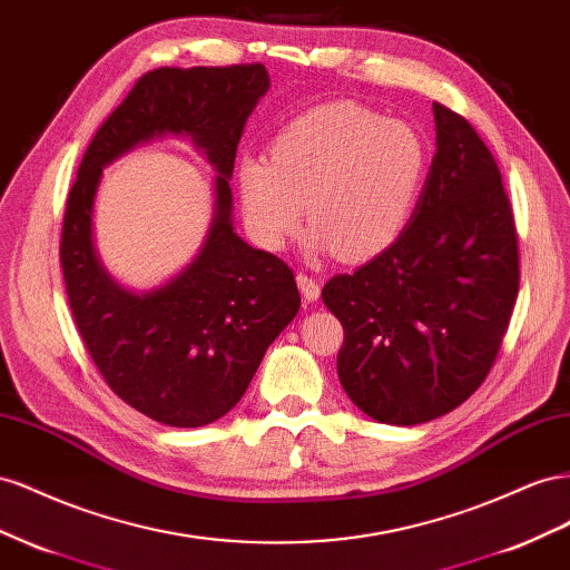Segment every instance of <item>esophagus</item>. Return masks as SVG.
<instances>
[{
	"label": "esophagus",
	"instance_id": "esophagus-1",
	"mask_svg": "<svg viewBox=\"0 0 570 570\" xmlns=\"http://www.w3.org/2000/svg\"><path fill=\"white\" fill-rule=\"evenodd\" d=\"M296 282H298L301 294H303V298L307 303L320 301V284H317V279H313V276H307V274H298Z\"/></svg>",
	"mask_w": 570,
	"mask_h": 570
}]
</instances>
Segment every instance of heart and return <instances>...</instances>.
<instances>
[{
    "label": "heart",
    "mask_w": 570,
    "mask_h": 570,
    "mask_svg": "<svg viewBox=\"0 0 570 570\" xmlns=\"http://www.w3.org/2000/svg\"><path fill=\"white\" fill-rule=\"evenodd\" d=\"M425 171V140L411 124L336 102L291 121L274 138L272 159L243 155L236 184L259 248L282 250L307 215L311 253L365 259L399 238Z\"/></svg>",
    "instance_id": "heart-1"
}]
</instances>
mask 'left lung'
<instances>
[{
	"mask_svg": "<svg viewBox=\"0 0 570 570\" xmlns=\"http://www.w3.org/2000/svg\"><path fill=\"white\" fill-rule=\"evenodd\" d=\"M436 153L399 238L322 301L344 327L338 382L365 415L420 425L446 415L490 372L518 296V240L492 153L434 102Z\"/></svg>",
	"mask_w": 570,
	"mask_h": 570,
	"instance_id": "left-lung-1",
	"label": "left lung"
}]
</instances>
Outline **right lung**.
I'll list each match as a JSON object with an SVG mask.
<instances>
[{
	"label": "right lung",
	"mask_w": 570,
	"mask_h": 570,
	"mask_svg": "<svg viewBox=\"0 0 570 570\" xmlns=\"http://www.w3.org/2000/svg\"><path fill=\"white\" fill-rule=\"evenodd\" d=\"M267 90L263 63L145 73L95 134L69 193L61 267L78 332L111 392L161 425L203 428L229 413L301 311L288 265L234 232L236 148ZM165 137H190L214 165V219L181 273L136 292L96 253L94 198L114 158Z\"/></svg>",
	"instance_id": "obj_1"
}]
</instances>
